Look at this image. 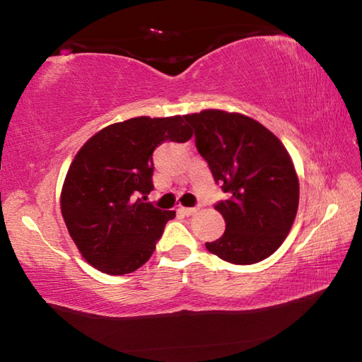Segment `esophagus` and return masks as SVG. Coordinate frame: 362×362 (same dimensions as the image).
<instances>
[{"instance_id": "obj_1", "label": "esophagus", "mask_w": 362, "mask_h": 362, "mask_svg": "<svg viewBox=\"0 0 362 362\" xmlns=\"http://www.w3.org/2000/svg\"><path fill=\"white\" fill-rule=\"evenodd\" d=\"M199 207H180V212L185 214V216H193L194 212H198Z\"/></svg>"}]
</instances>
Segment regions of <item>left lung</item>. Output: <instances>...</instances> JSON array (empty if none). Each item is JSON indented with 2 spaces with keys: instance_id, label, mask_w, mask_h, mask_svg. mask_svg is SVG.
Segmentation results:
<instances>
[{
  "instance_id": "1",
  "label": "left lung",
  "mask_w": 362,
  "mask_h": 362,
  "mask_svg": "<svg viewBox=\"0 0 362 362\" xmlns=\"http://www.w3.org/2000/svg\"><path fill=\"white\" fill-rule=\"evenodd\" d=\"M185 119L214 180L230 194L216 204L225 233L206 249L235 265L267 259L289 235L298 209V179L289 153L249 116L204 110Z\"/></svg>"
}]
</instances>
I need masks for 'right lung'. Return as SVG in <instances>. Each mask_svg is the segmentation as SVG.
Here are the masks:
<instances>
[{
	"instance_id": "right-lung-1",
	"label": "right lung",
	"mask_w": 362,
	"mask_h": 362,
	"mask_svg": "<svg viewBox=\"0 0 362 362\" xmlns=\"http://www.w3.org/2000/svg\"><path fill=\"white\" fill-rule=\"evenodd\" d=\"M192 136L185 116H139L107 126L76 153L60 209L71 240L94 268L127 274L150 259L175 217L145 203L153 189V151L166 140L183 144Z\"/></svg>"
}]
</instances>
